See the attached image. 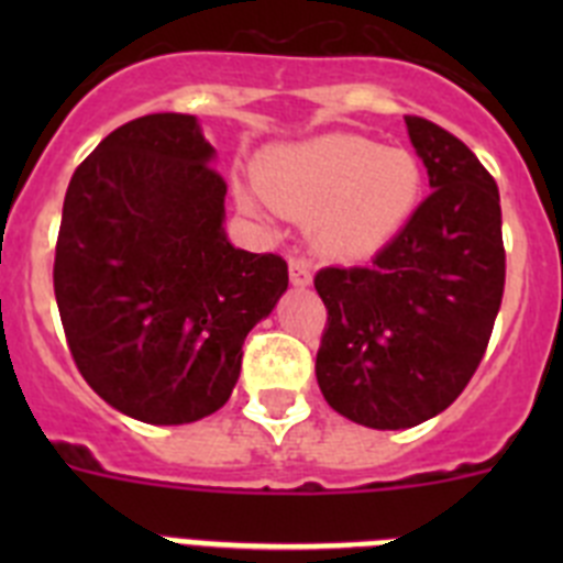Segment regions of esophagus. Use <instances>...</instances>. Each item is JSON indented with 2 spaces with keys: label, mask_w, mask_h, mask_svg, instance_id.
<instances>
[{
  "label": "esophagus",
  "mask_w": 563,
  "mask_h": 563,
  "mask_svg": "<svg viewBox=\"0 0 563 563\" xmlns=\"http://www.w3.org/2000/svg\"><path fill=\"white\" fill-rule=\"evenodd\" d=\"M290 285L292 287H307L312 282L310 265H307L305 258H290Z\"/></svg>",
  "instance_id": "esophagus-1"
}]
</instances>
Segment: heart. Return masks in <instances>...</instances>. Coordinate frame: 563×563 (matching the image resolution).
<instances>
[{
	"label": "heart",
	"instance_id": "obj_1",
	"mask_svg": "<svg viewBox=\"0 0 563 563\" xmlns=\"http://www.w3.org/2000/svg\"><path fill=\"white\" fill-rule=\"evenodd\" d=\"M258 183L276 208L316 220L318 247L338 258L380 251L409 222L422 194L415 154L357 134H324L282 148L262 163Z\"/></svg>",
	"mask_w": 563,
	"mask_h": 563
}]
</instances>
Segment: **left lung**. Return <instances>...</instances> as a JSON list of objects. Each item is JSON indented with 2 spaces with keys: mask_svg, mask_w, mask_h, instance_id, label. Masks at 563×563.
<instances>
[{
  "mask_svg": "<svg viewBox=\"0 0 563 563\" xmlns=\"http://www.w3.org/2000/svg\"><path fill=\"white\" fill-rule=\"evenodd\" d=\"M434 191L369 265L316 273L327 324L316 355L321 395L369 429H411L474 377L505 292L499 188L476 154L406 114Z\"/></svg>",
  "mask_w": 563,
  "mask_h": 563,
  "instance_id": "1",
  "label": "left lung"
}]
</instances>
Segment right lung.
<instances>
[{"label": "right lung", "instance_id": "1", "mask_svg": "<svg viewBox=\"0 0 563 563\" xmlns=\"http://www.w3.org/2000/svg\"><path fill=\"white\" fill-rule=\"evenodd\" d=\"M194 114H143L107 134L67 186L58 316L98 397L152 426L222 409L247 332L287 290L278 253L228 242V183Z\"/></svg>", "mask_w": 563, "mask_h": 563}]
</instances>
